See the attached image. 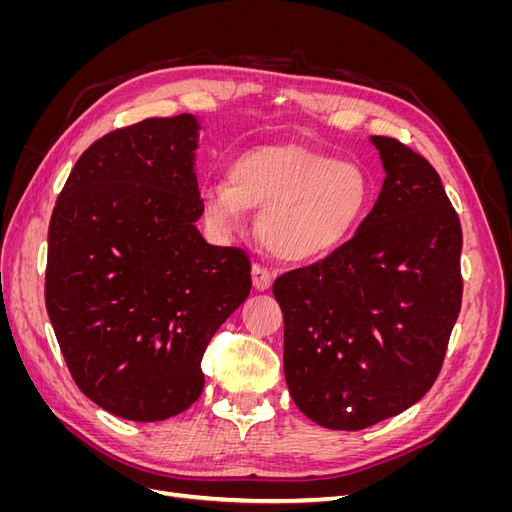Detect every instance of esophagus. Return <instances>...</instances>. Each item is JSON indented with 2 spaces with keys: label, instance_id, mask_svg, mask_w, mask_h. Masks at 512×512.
<instances>
[{
  "label": "esophagus",
  "instance_id": "34e87169",
  "mask_svg": "<svg viewBox=\"0 0 512 512\" xmlns=\"http://www.w3.org/2000/svg\"><path fill=\"white\" fill-rule=\"evenodd\" d=\"M273 280H275V273L269 271L267 267L258 265V262H256V265L252 267V284H254V288L256 290H269Z\"/></svg>",
  "mask_w": 512,
  "mask_h": 512
}]
</instances>
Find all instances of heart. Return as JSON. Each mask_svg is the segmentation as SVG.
<instances>
[{
    "instance_id": "heart-1",
    "label": "heart",
    "mask_w": 512,
    "mask_h": 512,
    "mask_svg": "<svg viewBox=\"0 0 512 512\" xmlns=\"http://www.w3.org/2000/svg\"><path fill=\"white\" fill-rule=\"evenodd\" d=\"M371 183L350 160L299 145L258 147L230 164L228 181H209L200 205L209 226L230 235L262 209L260 241L288 262L333 254L365 220Z\"/></svg>"
}]
</instances>
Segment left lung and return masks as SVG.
<instances>
[{
	"label": "left lung",
	"instance_id": "obj_1",
	"mask_svg": "<svg viewBox=\"0 0 512 512\" xmlns=\"http://www.w3.org/2000/svg\"><path fill=\"white\" fill-rule=\"evenodd\" d=\"M386 170L356 235L273 282L284 374L299 410L356 431L416 404L436 382L461 309V224L421 153L371 136Z\"/></svg>",
	"mask_w": 512,
	"mask_h": 512
}]
</instances>
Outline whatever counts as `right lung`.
<instances>
[{
  "instance_id": "obj_1",
  "label": "right lung",
  "mask_w": 512,
  "mask_h": 512,
  "mask_svg": "<svg viewBox=\"0 0 512 512\" xmlns=\"http://www.w3.org/2000/svg\"><path fill=\"white\" fill-rule=\"evenodd\" d=\"M198 121L151 117L83 151L49 224L44 301L76 386L128 421L203 393V354L247 299L241 247L209 245L194 173Z\"/></svg>"
}]
</instances>
